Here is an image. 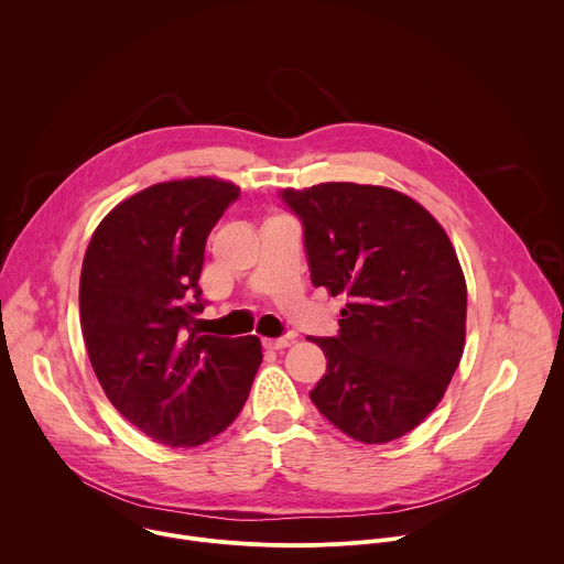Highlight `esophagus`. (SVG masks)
<instances>
[{"label": "esophagus", "mask_w": 564, "mask_h": 564, "mask_svg": "<svg viewBox=\"0 0 564 564\" xmlns=\"http://www.w3.org/2000/svg\"><path fill=\"white\" fill-rule=\"evenodd\" d=\"M263 346L268 350H283V348L290 346V339H285V337H281V339H263Z\"/></svg>", "instance_id": "esophagus-1"}]
</instances>
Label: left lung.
Segmentation results:
<instances>
[{"mask_svg":"<svg viewBox=\"0 0 564 564\" xmlns=\"http://www.w3.org/2000/svg\"><path fill=\"white\" fill-rule=\"evenodd\" d=\"M303 225L314 288L346 294L337 337H307L328 359L312 404L364 444L420 426L459 366L466 283L442 225L388 187L283 189Z\"/></svg>","mask_w":564,"mask_h":564,"instance_id":"obj_1","label":"left lung"}]
</instances>
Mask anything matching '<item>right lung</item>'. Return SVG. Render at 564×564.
<instances>
[{
  "label": "right lung",
  "instance_id": "1",
  "mask_svg": "<svg viewBox=\"0 0 564 564\" xmlns=\"http://www.w3.org/2000/svg\"><path fill=\"white\" fill-rule=\"evenodd\" d=\"M240 189L216 178L151 185L113 207L79 276V324L116 411L167 446H198L243 409L263 359L257 337L194 330L205 243Z\"/></svg>",
  "mask_w": 564,
  "mask_h": 564
}]
</instances>
